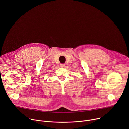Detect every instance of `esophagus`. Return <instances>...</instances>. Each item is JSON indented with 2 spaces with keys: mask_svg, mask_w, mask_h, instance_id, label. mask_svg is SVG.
<instances>
[{
  "mask_svg": "<svg viewBox=\"0 0 129 129\" xmlns=\"http://www.w3.org/2000/svg\"><path fill=\"white\" fill-rule=\"evenodd\" d=\"M65 66V65L64 64H61L60 65V66L61 67H64Z\"/></svg>",
  "mask_w": 129,
  "mask_h": 129,
  "instance_id": "obj_1",
  "label": "esophagus"
}]
</instances>
